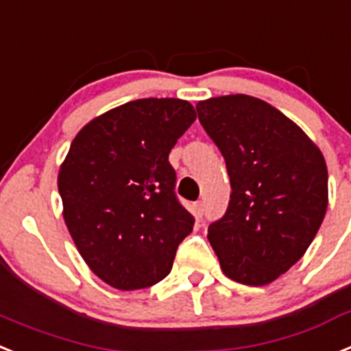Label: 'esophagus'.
<instances>
[{
	"label": "esophagus",
	"mask_w": 351,
	"mask_h": 351,
	"mask_svg": "<svg viewBox=\"0 0 351 351\" xmlns=\"http://www.w3.org/2000/svg\"><path fill=\"white\" fill-rule=\"evenodd\" d=\"M193 215H195V218H202V215H204V202H195L193 204Z\"/></svg>",
	"instance_id": "obj_1"
}]
</instances>
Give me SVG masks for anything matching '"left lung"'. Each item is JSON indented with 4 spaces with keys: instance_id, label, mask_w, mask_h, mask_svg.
I'll list each match as a JSON object with an SVG mask.
<instances>
[{
    "instance_id": "left-lung-1",
    "label": "left lung",
    "mask_w": 351,
    "mask_h": 351,
    "mask_svg": "<svg viewBox=\"0 0 351 351\" xmlns=\"http://www.w3.org/2000/svg\"><path fill=\"white\" fill-rule=\"evenodd\" d=\"M230 178V200L208 239L223 274L265 286L313 243L328 204L325 158L304 131L261 99L236 94L197 104Z\"/></svg>"
}]
</instances>
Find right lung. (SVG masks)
Here are the masks:
<instances>
[{
    "label": "right lung",
    "instance_id": "right-lung-1",
    "mask_svg": "<svg viewBox=\"0 0 351 351\" xmlns=\"http://www.w3.org/2000/svg\"><path fill=\"white\" fill-rule=\"evenodd\" d=\"M195 119L188 101L136 99L71 143L58 173L65 223L90 269L117 289L163 280L193 230L169 154Z\"/></svg>",
    "mask_w": 351,
    "mask_h": 351
}]
</instances>
